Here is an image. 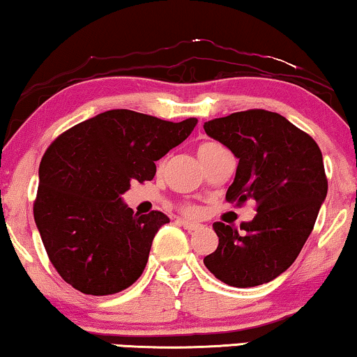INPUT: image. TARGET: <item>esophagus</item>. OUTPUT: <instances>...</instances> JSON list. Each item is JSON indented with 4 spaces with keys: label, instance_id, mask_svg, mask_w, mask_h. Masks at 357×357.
Masks as SVG:
<instances>
[{
    "label": "esophagus",
    "instance_id": "obj_1",
    "mask_svg": "<svg viewBox=\"0 0 357 357\" xmlns=\"http://www.w3.org/2000/svg\"><path fill=\"white\" fill-rule=\"evenodd\" d=\"M179 223H181V227H183L184 229H188V231H195V229H199V228H200V225H199V223L185 222V220H179Z\"/></svg>",
    "mask_w": 357,
    "mask_h": 357
}]
</instances>
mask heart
Wrapping results in <instances>:
<instances>
[{"label":"heart","instance_id":"1","mask_svg":"<svg viewBox=\"0 0 357 357\" xmlns=\"http://www.w3.org/2000/svg\"><path fill=\"white\" fill-rule=\"evenodd\" d=\"M220 149H223V147L217 142H204V144L199 145L197 155H199V158H204V157H207V155L213 153L215 150H220ZM183 212L188 213V215H195V213H197V208H195L194 205H184Z\"/></svg>","mask_w":357,"mask_h":357}]
</instances>
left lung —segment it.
I'll return each instance as SVG.
<instances>
[{"instance_id":"obj_1","label":"left lung","mask_w":357,"mask_h":357,"mask_svg":"<svg viewBox=\"0 0 357 357\" xmlns=\"http://www.w3.org/2000/svg\"><path fill=\"white\" fill-rule=\"evenodd\" d=\"M204 129L239 160L228 202L257 204L252 222L239 229L213 223L218 248L205 267L236 288L268 283L298 257L327 197L322 152L309 134L267 109L212 119Z\"/></svg>"}]
</instances>
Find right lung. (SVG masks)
Masks as SVG:
<instances>
[{
    "label": "right lung",
    "instance_id": "add662e5",
    "mask_svg": "<svg viewBox=\"0 0 357 357\" xmlns=\"http://www.w3.org/2000/svg\"><path fill=\"white\" fill-rule=\"evenodd\" d=\"M197 119L165 121L109 109L63 132L38 168L33 218L50 262L84 294L108 296L142 275L167 215L134 213L121 195L152 181L155 162L189 137Z\"/></svg>",
    "mask_w": 357,
    "mask_h": 357
}]
</instances>
